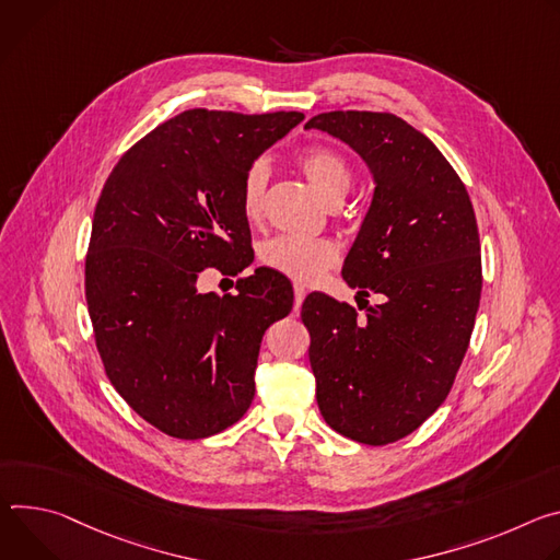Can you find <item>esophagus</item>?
I'll list each match as a JSON object with an SVG mask.
<instances>
[{"mask_svg": "<svg viewBox=\"0 0 560 560\" xmlns=\"http://www.w3.org/2000/svg\"><path fill=\"white\" fill-rule=\"evenodd\" d=\"M304 295H306V289H304V287H300V284H295V287H293V308H295V312H300V306H302Z\"/></svg>", "mask_w": 560, "mask_h": 560, "instance_id": "esophagus-1", "label": "esophagus"}]
</instances>
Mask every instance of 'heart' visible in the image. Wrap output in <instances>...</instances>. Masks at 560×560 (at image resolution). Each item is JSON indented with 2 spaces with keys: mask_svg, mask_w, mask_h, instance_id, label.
I'll use <instances>...</instances> for the list:
<instances>
[{
  "mask_svg": "<svg viewBox=\"0 0 560 560\" xmlns=\"http://www.w3.org/2000/svg\"><path fill=\"white\" fill-rule=\"evenodd\" d=\"M298 164L327 205L345 200L353 184V168L340 151L331 147H312L298 158ZM267 182L269 166L265 160L252 162L242 173L237 196L240 211L246 220L254 222L260 218ZM260 262L289 280L308 284L316 282L338 262V248L325 237H298L282 233L260 246Z\"/></svg>",
  "mask_w": 560,
  "mask_h": 560,
  "instance_id": "1",
  "label": "heart"
}]
</instances>
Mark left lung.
<instances>
[{
    "mask_svg": "<svg viewBox=\"0 0 560 560\" xmlns=\"http://www.w3.org/2000/svg\"><path fill=\"white\" fill-rule=\"evenodd\" d=\"M306 129L340 138L374 173L342 276L383 295L360 306L364 318L325 293L302 302L318 407L342 436L389 445L445 402L469 347L482 291L476 213L447 158L394 113L329 110Z\"/></svg>",
    "mask_w": 560,
    "mask_h": 560,
    "instance_id": "left-lung-1",
    "label": "left lung"
}]
</instances>
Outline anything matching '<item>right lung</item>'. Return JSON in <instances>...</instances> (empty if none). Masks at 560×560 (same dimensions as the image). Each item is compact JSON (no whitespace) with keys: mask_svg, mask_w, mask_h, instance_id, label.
<instances>
[{"mask_svg":"<svg viewBox=\"0 0 560 560\" xmlns=\"http://www.w3.org/2000/svg\"><path fill=\"white\" fill-rule=\"evenodd\" d=\"M302 119L184 110L104 182L84 269L95 347L117 394L166 436H213L254 400L260 342L291 312V284L258 269L218 298L200 293L198 278L252 265L242 173Z\"/></svg>","mask_w":560,"mask_h":560,"instance_id":"obj_1","label":"right lung"}]
</instances>
